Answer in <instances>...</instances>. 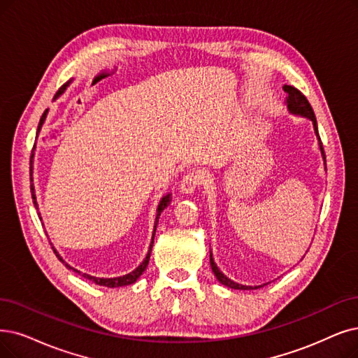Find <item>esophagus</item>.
Wrapping results in <instances>:
<instances>
[{"label": "esophagus", "mask_w": 358, "mask_h": 358, "mask_svg": "<svg viewBox=\"0 0 358 358\" xmlns=\"http://www.w3.org/2000/svg\"><path fill=\"white\" fill-rule=\"evenodd\" d=\"M203 182H204V176H203L201 171L192 170V171H189V173H187V175L183 176V179H182V182H180V191H182L183 194L191 195V194L195 192V189H196Z\"/></svg>", "instance_id": "esophagus-1"}]
</instances>
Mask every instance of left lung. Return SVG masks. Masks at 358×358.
Segmentation results:
<instances>
[{
	"mask_svg": "<svg viewBox=\"0 0 358 358\" xmlns=\"http://www.w3.org/2000/svg\"><path fill=\"white\" fill-rule=\"evenodd\" d=\"M283 91L287 92V108L291 114H294V116H301V117H306L308 119L311 123H313V129H314V134H316V138H317V142H319V150H320V154H322V159H323V163L326 166V157H324V151H323V145H322V141H320V135H319V129H317V120H316V116H314V111L310 106V103L307 101V98L299 92L296 88L291 87V85H283ZM210 264H211V270L214 276L217 278V280L224 285V287L227 288H232V289H242V291H247V289H259L262 287H264V285H259V287H248V285H241L238 282H234L232 279H229L226 275H223L222 271L219 270L217 264L214 263V259H213V252L210 251Z\"/></svg>",
	"mask_w": 358,
	"mask_h": 358,
	"instance_id": "obj_1",
	"label": "left lung"
}]
</instances>
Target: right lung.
<instances>
[{
	"instance_id": "right-lung-1",
	"label": "right lung",
	"mask_w": 358,
	"mask_h": 358,
	"mask_svg": "<svg viewBox=\"0 0 358 358\" xmlns=\"http://www.w3.org/2000/svg\"><path fill=\"white\" fill-rule=\"evenodd\" d=\"M71 83V80H69L66 85H63V87L59 90V92L55 94V96H54V99H57L59 98L63 92H64V90L69 87V85ZM47 114H48V110H45L44 111V114H42V117H41V120H39V124H38V131H36V138H38V135H39V132H41V129H42V124L45 123V119H47ZM34 157H35V147H34V151H32V155H31V192H32V199H34V206L36 207V210H38V203H36V195H35V185H34ZM171 203V194L169 192V194H166V195H163V198L160 199V203H159V206H157V214H155V222H154V231H152V238H151V244H150V248H148V252H147V255H145V259H144V262H142L135 270H132L131 273H127V275H123V276H119V278H95V276H91V275H87V273H82V276L83 278H87V279H90L91 282H94V283H96V285H101V287H107V288H117V287H126V285H131V283H135L136 280H138V278L144 273L145 271V268H147V266H148V262H150V255H151V250H152V244H154V235H155V229H157V223H159V219H160V214H162V211L169 206ZM41 219V217H39ZM54 252H55V255L59 257V260L69 268V270H73V271H78V273L80 275V271L79 270H76L75 267H71L70 264H67L63 259H62V255L57 252L55 250H54Z\"/></svg>"
}]
</instances>
